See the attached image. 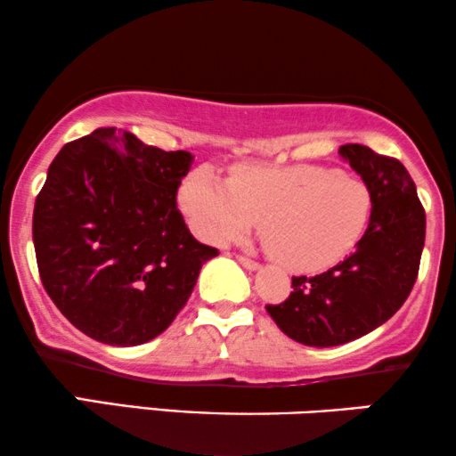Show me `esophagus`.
Listing matches in <instances>:
<instances>
[{
  "label": "esophagus",
  "instance_id": "obj_1",
  "mask_svg": "<svg viewBox=\"0 0 456 456\" xmlns=\"http://www.w3.org/2000/svg\"><path fill=\"white\" fill-rule=\"evenodd\" d=\"M236 259H239V264L242 265V268H247V270H257L259 268V264L256 262V259H251V257L236 256Z\"/></svg>",
  "mask_w": 456,
  "mask_h": 456
}]
</instances>
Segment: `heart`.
<instances>
[{
  "mask_svg": "<svg viewBox=\"0 0 456 456\" xmlns=\"http://www.w3.org/2000/svg\"><path fill=\"white\" fill-rule=\"evenodd\" d=\"M180 200L194 230L217 245L249 234L264 216L265 245L295 270L346 259L372 214L362 180L322 165H242L226 182L203 167L186 177Z\"/></svg>",
  "mask_w": 456,
  "mask_h": 456,
  "instance_id": "b5f03b06",
  "label": "heart"
}]
</instances>
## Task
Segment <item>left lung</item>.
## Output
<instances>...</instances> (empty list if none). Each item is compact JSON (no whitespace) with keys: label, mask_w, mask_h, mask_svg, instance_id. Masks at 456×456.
I'll return each instance as SVG.
<instances>
[{"label":"left lung","mask_w":456,"mask_h":456,"mask_svg":"<svg viewBox=\"0 0 456 456\" xmlns=\"http://www.w3.org/2000/svg\"><path fill=\"white\" fill-rule=\"evenodd\" d=\"M339 155L372 192L369 228L356 251L316 276H293V291L265 305L282 333L312 347L358 339L387 322L412 291L425 245V209L398 159L346 144Z\"/></svg>","instance_id":"left-lung-1"}]
</instances>
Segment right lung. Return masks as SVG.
I'll return each mask as SVG.
<instances>
[{
	"instance_id": "add662e5",
	"label": "right lung",
	"mask_w": 456,
	"mask_h": 456,
	"mask_svg": "<svg viewBox=\"0 0 456 456\" xmlns=\"http://www.w3.org/2000/svg\"><path fill=\"white\" fill-rule=\"evenodd\" d=\"M194 157L117 127L62 146L37 194L33 245L44 289L67 321L106 346L155 339L216 257L175 205Z\"/></svg>"
}]
</instances>
